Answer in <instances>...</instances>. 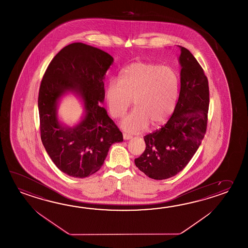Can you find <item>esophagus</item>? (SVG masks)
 Returning <instances> with one entry per match:
<instances>
[{
	"label": "esophagus",
	"mask_w": 248,
	"mask_h": 248,
	"mask_svg": "<svg viewBox=\"0 0 248 248\" xmlns=\"http://www.w3.org/2000/svg\"><path fill=\"white\" fill-rule=\"evenodd\" d=\"M123 137H124V140H131L132 139V135H130V134H127V133H124L123 134Z\"/></svg>",
	"instance_id": "esophagus-1"
}]
</instances>
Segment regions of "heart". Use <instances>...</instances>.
Instances as JSON below:
<instances>
[{
    "label": "heart",
    "mask_w": 248,
    "mask_h": 248,
    "mask_svg": "<svg viewBox=\"0 0 248 248\" xmlns=\"http://www.w3.org/2000/svg\"><path fill=\"white\" fill-rule=\"evenodd\" d=\"M179 93V77L171 67L136 62L122 71L120 82L111 80L107 86L109 113L120 118L132 105L135 108L122 121L130 132H140L162 125L171 116Z\"/></svg>",
    "instance_id": "heart-1"
}]
</instances>
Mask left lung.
<instances>
[{
	"label": "left lung",
	"instance_id": "obj_1",
	"mask_svg": "<svg viewBox=\"0 0 248 248\" xmlns=\"http://www.w3.org/2000/svg\"><path fill=\"white\" fill-rule=\"evenodd\" d=\"M180 46V93L174 112L160 129L144 137L146 149L135 165L147 177H174L191 161L206 134L209 107L208 81L192 53Z\"/></svg>",
	"mask_w": 248,
	"mask_h": 248
}]
</instances>
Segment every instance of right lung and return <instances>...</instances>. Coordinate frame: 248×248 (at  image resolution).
Masks as SVG:
<instances>
[{"mask_svg":"<svg viewBox=\"0 0 248 248\" xmlns=\"http://www.w3.org/2000/svg\"><path fill=\"white\" fill-rule=\"evenodd\" d=\"M113 57L81 42L59 51L41 80L38 107L41 141L61 171L78 178L101 169L109 147L123 141V133L108 116L103 102L104 83ZM66 91L82 97L87 114L75 128L62 127L56 117V103Z\"/></svg>","mask_w":248,"mask_h":248,"instance_id":"add662e5","label":"right lung"}]
</instances>
